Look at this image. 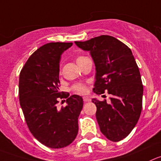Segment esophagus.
I'll list each match as a JSON object with an SVG mask.
<instances>
[{
    "label": "esophagus",
    "instance_id": "34e87169",
    "mask_svg": "<svg viewBox=\"0 0 161 161\" xmlns=\"http://www.w3.org/2000/svg\"><path fill=\"white\" fill-rule=\"evenodd\" d=\"M83 101L85 102V103H87V102H91V98L90 97H88V96H85V97H83Z\"/></svg>",
    "mask_w": 161,
    "mask_h": 161
}]
</instances>
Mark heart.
Segmentation results:
<instances>
[{
  "label": "heart",
  "instance_id": "obj_1",
  "mask_svg": "<svg viewBox=\"0 0 161 161\" xmlns=\"http://www.w3.org/2000/svg\"><path fill=\"white\" fill-rule=\"evenodd\" d=\"M82 58H83V56L78 57V58H76V62H79V60L82 59ZM73 90L75 92L78 93V94H85V93L86 92V91H87L86 86L84 84H82V83L75 84V85L73 86Z\"/></svg>",
  "mask_w": 161,
  "mask_h": 161
}]
</instances>
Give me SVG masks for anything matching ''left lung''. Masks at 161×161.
<instances>
[{"label":"left lung","instance_id":"left-lung-1","mask_svg":"<svg viewBox=\"0 0 161 161\" xmlns=\"http://www.w3.org/2000/svg\"><path fill=\"white\" fill-rule=\"evenodd\" d=\"M90 52L95 65L94 93L112 94L110 103L93 98L99 128L107 139L119 142L133 130L142 109L143 85L130 47L110 36L75 42Z\"/></svg>","mask_w":161,"mask_h":161}]
</instances>
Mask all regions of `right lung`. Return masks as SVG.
Segmentation results:
<instances>
[{"mask_svg": "<svg viewBox=\"0 0 161 161\" xmlns=\"http://www.w3.org/2000/svg\"><path fill=\"white\" fill-rule=\"evenodd\" d=\"M72 43H48L37 49L22 68L19 78V104L30 132L51 148L67 146L75 139L79 118L83 106L82 97L61 95L59 62L61 55ZM58 97L67 105L57 108Z\"/></svg>", "mask_w": 161, "mask_h": 161, "instance_id": "add662e5", "label": "right lung"}]
</instances>
